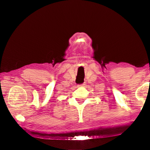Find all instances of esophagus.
I'll return each mask as SVG.
<instances>
[{
	"label": "esophagus",
	"mask_w": 150,
	"mask_h": 150,
	"mask_svg": "<svg viewBox=\"0 0 150 150\" xmlns=\"http://www.w3.org/2000/svg\"><path fill=\"white\" fill-rule=\"evenodd\" d=\"M85 83H83V84H81V85H79V87H83V86H85Z\"/></svg>",
	"instance_id": "1"
}]
</instances>
